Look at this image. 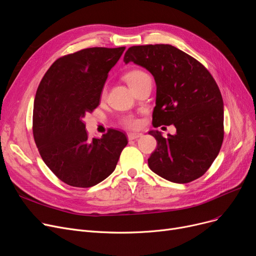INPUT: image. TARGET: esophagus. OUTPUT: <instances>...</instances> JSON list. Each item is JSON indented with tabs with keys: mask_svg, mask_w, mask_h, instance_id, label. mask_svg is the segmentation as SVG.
Listing matches in <instances>:
<instances>
[{
	"mask_svg": "<svg viewBox=\"0 0 256 256\" xmlns=\"http://www.w3.org/2000/svg\"><path fill=\"white\" fill-rule=\"evenodd\" d=\"M143 135L141 132H130L128 134V140H136V139H139L141 138Z\"/></svg>",
	"mask_w": 256,
	"mask_h": 256,
	"instance_id": "1",
	"label": "esophagus"
}]
</instances>
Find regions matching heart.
<instances>
[{"instance_id":"1","label":"heart","mask_w":256,"mask_h":256,"mask_svg":"<svg viewBox=\"0 0 256 256\" xmlns=\"http://www.w3.org/2000/svg\"><path fill=\"white\" fill-rule=\"evenodd\" d=\"M150 76L147 74L145 72L140 70H132L126 76V82L130 84V86L132 88H135L136 86H138L142 80L146 78H148ZM106 96V90L102 91V96L104 98ZM121 124H122L124 126L128 128H137L140 126L141 124V121L138 117L134 116V115H128L124 116L122 119H121Z\"/></svg>"}]
</instances>
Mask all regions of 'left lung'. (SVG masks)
<instances>
[{"label":"left lung","mask_w":256,"mask_h":256,"mask_svg":"<svg viewBox=\"0 0 256 256\" xmlns=\"http://www.w3.org/2000/svg\"><path fill=\"white\" fill-rule=\"evenodd\" d=\"M124 60L145 67L154 78V126L176 128V135L169 134L167 138L150 132L156 140L150 168L176 184L202 176L217 158L224 138L223 100L216 80L204 64L170 44L134 46Z\"/></svg>","instance_id":"8db88e82"}]
</instances>
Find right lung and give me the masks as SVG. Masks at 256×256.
Listing matches in <instances>:
<instances>
[{
  "label": "right lung",
  "instance_id": "1",
  "mask_svg": "<svg viewBox=\"0 0 256 256\" xmlns=\"http://www.w3.org/2000/svg\"><path fill=\"white\" fill-rule=\"evenodd\" d=\"M126 46L89 48L54 62L34 100L33 136L46 165L63 182L90 188L115 170L128 144L126 134L109 128L90 138L84 117L100 104L108 74Z\"/></svg>",
  "mask_w": 256,
  "mask_h": 256
}]
</instances>
